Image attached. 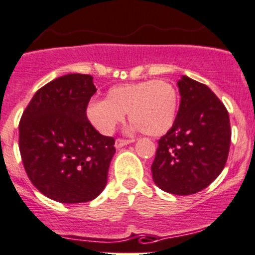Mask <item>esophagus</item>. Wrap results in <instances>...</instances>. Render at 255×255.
Returning <instances> with one entry per match:
<instances>
[{"instance_id":"obj_1","label":"esophagus","mask_w":255,"mask_h":255,"mask_svg":"<svg viewBox=\"0 0 255 255\" xmlns=\"http://www.w3.org/2000/svg\"><path fill=\"white\" fill-rule=\"evenodd\" d=\"M132 141H134V139H123V137H118L115 141V146L116 148H121V146L128 145V144L132 143Z\"/></svg>"}]
</instances>
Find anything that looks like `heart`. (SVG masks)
Segmentation results:
<instances>
[{
    "label": "heart",
    "instance_id": "b5f03b06",
    "mask_svg": "<svg viewBox=\"0 0 255 255\" xmlns=\"http://www.w3.org/2000/svg\"><path fill=\"white\" fill-rule=\"evenodd\" d=\"M178 111V92L163 79L125 83L109 88L105 100L88 104V121L101 134L110 135L129 112V119L143 134L160 136L173 126Z\"/></svg>",
    "mask_w": 255,
    "mask_h": 255
}]
</instances>
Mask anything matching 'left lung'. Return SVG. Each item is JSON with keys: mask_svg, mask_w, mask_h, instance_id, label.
<instances>
[{"mask_svg": "<svg viewBox=\"0 0 255 255\" xmlns=\"http://www.w3.org/2000/svg\"><path fill=\"white\" fill-rule=\"evenodd\" d=\"M178 87V114L158 140L151 174L163 191L187 196L205 190L223 172L231 129L228 110L206 85L183 76Z\"/></svg>", "mask_w": 255, "mask_h": 255, "instance_id": "left-lung-1", "label": "left lung"}]
</instances>
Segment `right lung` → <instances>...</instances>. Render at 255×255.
I'll return each instance as SVG.
<instances>
[{
    "label": "right lung",
    "instance_id": "right-lung-1",
    "mask_svg": "<svg viewBox=\"0 0 255 255\" xmlns=\"http://www.w3.org/2000/svg\"><path fill=\"white\" fill-rule=\"evenodd\" d=\"M90 74H65L37 90L18 124V148L31 183L62 204L96 198L107 183L115 139L100 134L86 110Z\"/></svg>",
    "mask_w": 255,
    "mask_h": 255
}]
</instances>
